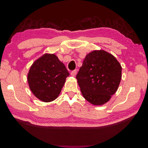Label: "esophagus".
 Listing matches in <instances>:
<instances>
[{"label":"esophagus","instance_id":"esophagus-1","mask_svg":"<svg viewBox=\"0 0 148 148\" xmlns=\"http://www.w3.org/2000/svg\"><path fill=\"white\" fill-rule=\"evenodd\" d=\"M76 74H77V71L76 70H74V71H73L71 72V76H72V77H75V76H76Z\"/></svg>","mask_w":148,"mask_h":148}]
</instances>
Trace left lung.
Wrapping results in <instances>:
<instances>
[{"label": "left lung", "mask_w": 148, "mask_h": 148, "mask_svg": "<svg viewBox=\"0 0 148 148\" xmlns=\"http://www.w3.org/2000/svg\"><path fill=\"white\" fill-rule=\"evenodd\" d=\"M122 67L114 56L104 50L86 54L76 76L83 97L92 105H103L117 90Z\"/></svg>", "instance_id": "left-lung-1"}]
</instances>
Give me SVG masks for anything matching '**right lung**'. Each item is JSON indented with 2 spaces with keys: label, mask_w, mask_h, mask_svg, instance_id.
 Masks as SVG:
<instances>
[{
  "label": "right lung",
  "mask_w": 148,
  "mask_h": 148,
  "mask_svg": "<svg viewBox=\"0 0 148 148\" xmlns=\"http://www.w3.org/2000/svg\"><path fill=\"white\" fill-rule=\"evenodd\" d=\"M69 76L65 65L56 54L45 53L31 66L27 82L34 96L43 102L49 103L59 96Z\"/></svg>",
  "instance_id": "add662e5"
}]
</instances>
